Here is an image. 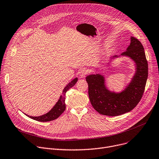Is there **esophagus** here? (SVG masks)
<instances>
[{
    "label": "esophagus",
    "instance_id": "34e87169",
    "mask_svg": "<svg viewBox=\"0 0 159 159\" xmlns=\"http://www.w3.org/2000/svg\"><path fill=\"white\" fill-rule=\"evenodd\" d=\"M88 74V70L85 69H83V70H80V73H79V76L80 78H84Z\"/></svg>",
    "mask_w": 159,
    "mask_h": 159
}]
</instances>
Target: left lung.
Masks as SVG:
<instances>
[{
	"label": "left lung",
	"mask_w": 159,
	"mask_h": 159,
	"mask_svg": "<svg viewBox=\"0 0 159 159\" xmlns=\"http://www.w3.org/2000/svg\"><path fill=\"white\" fill-rule=\"evenodd\" d=\"M121 57H129L134 63L135 71L131 80L120 92L110 90L106 85L105 75L96 72L86 77L91 103L99 113L117 116L131 111L139 102L145 91L148 78V63L141 43L131 37V43L126 51L119 56L110 57L105 64L108 67ZM99 68H96L99 70Z\"/></svg>",
	"instance_id": "left-lung-1"
}]
</instances>
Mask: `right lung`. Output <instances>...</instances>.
Segmentation results:
<instances>
[{"instance_id":"right-lung-1","label":"right lung","mask_w":159,"mask_h":159,"mask_svg":"<svg viewBox=\"0 0 159 159\" xmlns=\"http://www.w3.org/2000/svg\"><path fill=\"white\" fill-rule=\"evenodd\" d=\"M77 80L78 78L76 77L65 86V88L63 90L62 94L60 96L58 101H57L56 103L54 105V106L48 113L37 117L30 116V115H28L26 114L25 115L29 118H31L39 122H49L56 119L57 117H59L65 110V94L66 91L70 88L73 87V86L77 83Z\"/></svg>"}]
</instances>
